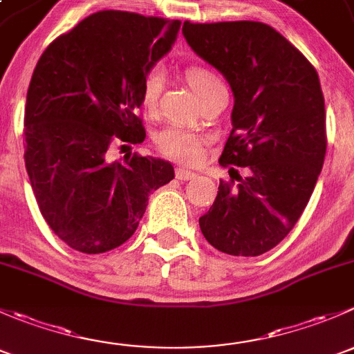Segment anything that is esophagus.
I'll list each match as a JSON object with an SVG mask.
<instances>
[{"label": "esophagus", "instance_id": "34e87169", "mask_svg": "<svg viewBox=\"0 0 354 354\" xmlns=\"http://www.w3.org/2000/svg\"><path fill=\"white\" fill-rule=\"evenodd\" d=\"M176 178H178V180H181V181H187V180H194V178H197V174H195L194 171L185 169V167H178Z\"/></svg>", "mask_w": 354, "mask_h": 354}]
</instances>
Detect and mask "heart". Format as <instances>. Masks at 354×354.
Segmentation results:
<instances>
[{
    "mask_svg": "<svg viewBox=\"0 0 354 354\" xmlns=\"http://www.w3.org/2000/svg\"><path fill=\"white\" fill-rule=\"evenodd\" d=\"M185 78L188 85L194 88L200 101L212 95L214 92L224 88L219 77L205 66H188L185 70ZM164 77L160 70H152L145 75L142 82V106L147 111H154L159 101L160 91H162ZM156 145L164 156L171 157L180 162H197L202 154L203 138L195 131L187 130L181 127H167L156 135Z\"/></svg>",
    "mask_w": 354,
    "mask_h": 354,
    "instance_id": "b5f03b06",
    "label": "heart"
}]
</instances>
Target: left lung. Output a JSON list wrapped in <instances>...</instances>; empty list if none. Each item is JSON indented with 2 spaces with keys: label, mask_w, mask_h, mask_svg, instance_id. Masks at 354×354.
Here are the masks:
<instances>
[{
  "label": "left lung",
  "mask_w": 354,
  "mask_h": 354,
  "mask_svg": "<svg viewBox=\"0 0 354 354\" xmlns=\"http://www.w3.org/2000/svg\"><path fill=\"white\" fill-rule=\"evenodd\" d=\"M183 35L234 95L233 130L219 157L233 180H221L200 230L227 255H262L298 223L322 171L327 137L319 75L267 24L185 22ZM233 165L245 167L247 176Z\"/></svg>",
  "instance_id": "8db88e82"
}]
</instances>
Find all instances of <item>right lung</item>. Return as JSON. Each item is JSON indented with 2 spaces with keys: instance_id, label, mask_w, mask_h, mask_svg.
I'll return each mask as SVG.
<instances>
[{
  "instance_id": "right-lung-1",
  "label": "right lung",
  "mask_w": 354,
  "mask_h": 354,
  "mask_svg": "<svg viewBox=\"0 0 354 354\" xmlns=\"http://www.w3.org/2000/svg\"><path fill=\"white\" fill-rule=\"evenodd\" d=\"M180 20L97 12L39 58L25 106V167L42 217L82 253H104L137 230L152 192L174 178L167 160L124 156L142 144V82L169 53Z\"/></svg>"
}]
</instances>
